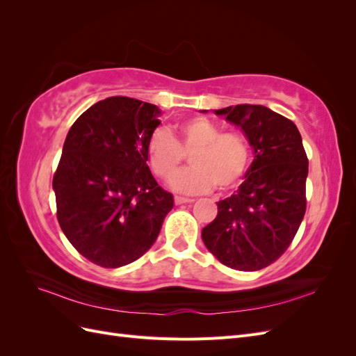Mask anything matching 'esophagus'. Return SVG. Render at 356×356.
<instances>
[{"mask_svg":"<svg viewBox=\"0 0 356 356\" xmlns=\"http://www.w3.org/2000/svg\"><path fill=\"white\" fill-rule=\"evenodd\" d=\"M195 199H188V197H181V196H175V203L177 204H182V203H193Z\"/></svg>","mask_w":356,"mask_h":356,"instance_id":"obj_1","label":"esophagus"}]
</instances>
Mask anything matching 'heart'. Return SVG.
Wrapping results in <instances>:
<instances>
[{
  "instance_id": "obj_1",
  "label": "heart",
  "mask_w": 356,
  "mask_h": 356,
  "mask_svg": "<svg viewBox=\"0 0 356 356\" xmlns=\"http://www.w3.org/2000/svg\"><path fill=\"white\" fill-rule=\"evenodd\" d=\"M190 154L191 168L170 181L175 191L203 195L217 187L227 191L245 177L251 160L250 143L239 131H224L207 117H193L169 134L157 129L147 141V157L153 174L169 179Z\"/></svg>"
}]
</instances>
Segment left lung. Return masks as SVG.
I'll return each instance as SVG.
<instances>
[{"label":"left lung","mask_w":356,"mask_h":356,"mask_svg":"<svg viewBox=\"0 0 356 356\" xmlns=\"http://www.w3.org/2000/svg\"><path fill=\"white\" fill-rule=\"evenodd\" d=\"M215 114L242 129L255 156L241 187L217 203L202 239L224 266L260 270L288 250L305 217L307 154L297 126L267 106L243 104Z\"/></svg>","instance_id":"left-lung-1"}]
</instances>
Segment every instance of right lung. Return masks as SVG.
Here are the masks:
<instances>
[{"label":"right lung","instance_id":"right-lung-1","mask_svg":"<svg viewBox=\"0 0 356 356\" xmlns=\"http://www.w3.org/2000/svg\"><path fill=\"white\" fill-rule=\"evenodd\" d=\"M159 106L111 96L71 126L53 177L56 215L67 239L105 268L131 264L156 242L174 196L147 165Z\"/></svg>","mask_w":356,"mask_h":356}]
</instances>
